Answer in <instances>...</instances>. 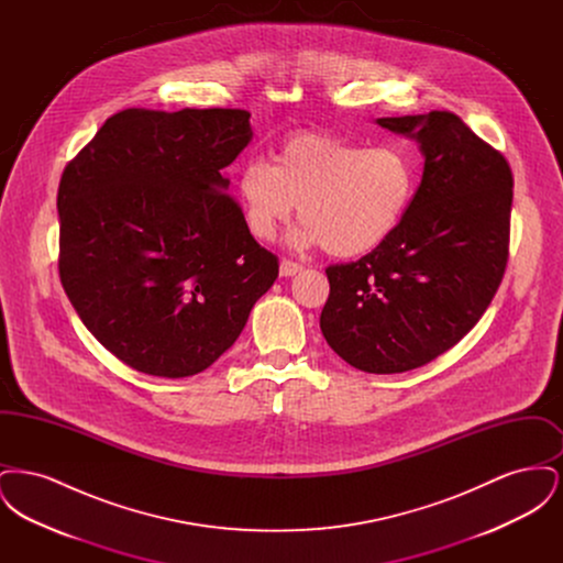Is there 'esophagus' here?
<instances>
[{
	"mask_svg": "<svg viewBox=\"0 0 563 563\" xmlns=\"http://www.w3.org/2000/svg\"><path fill=\"white\" fill-rule=\"evenodd\" d=\"M301 264H297V262H291V260H283L280 262V276H295L297 272H301Z\"/></svg>",
	"mask_w": 563,
	"mask_h": 563,
	"instance_id": "obj_1",
	"label": "esophagus"
}]
</instances>
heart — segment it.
Here are the masks:
<instances>
[{
    "label": "heart",
    "instance_id": "1",
    "mask_svg": "<svg viewBox=\"0 0 563 563\" xmlns=\"http://www.w3.org/2000/svg\"><path fill=\"white\" fill-rule=\"evenodd\" d=\"M236 189L257 241H274L299 205L294 241L333 257H361L399 228L418 189V162L399 145L367 147L322 133L289 136L274 164L246 162Z\"/></svg>",
    "mask_w": 563,
    "mask_h": 563
}]
</instances>
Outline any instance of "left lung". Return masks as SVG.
I'll use <instances>...</instances> for the list:
<instances>
[{
	"mask_svg": "<svg viewBox=\"0 0 563 563\" xmlns=\"http://www.w3.org/2000/svg\"><path fill=\"white\" fill-rule=\"evenodd\" d=\"M420 143L424 173L401 228L358 262L324 269L327 344L367 374H402L455 346L509 260L507 158L452 111L377 118Z\"/></svg>",
	"mask_w": 563,
	"mask_h": 563,
	"instance_id": "obj_1",
	"label": "left lung"
}]
</instances>
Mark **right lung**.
Instances as JSON below:
<instances>
[{
    "label": "right lung",
    "mask_w": 563,
    "mask_h": 563,
    "mask_svg": "<svg viewBox=\"0 0 563 563\" xmlns=\"http://www.w3.org/2000/svg\"><path fill=\"white\" fill-rule=\"evenodd\" d=\"M244 109L113 113L58 184V274L86 329L136 372L188 377L241 335L278 276L223 168Z\"/></svg>",
    "instance_id": "add662e5"
}]
</instances>
